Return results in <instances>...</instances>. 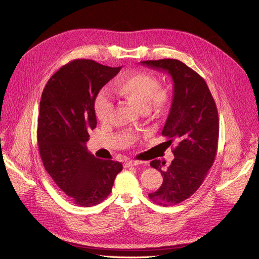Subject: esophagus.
I'll use <instances>...</instances> for the list:
<instances>
[{
  "instance_id": "1",
  "label": "esophagus",
  "mask_w": 259,
  "mask_h": 259,
  "mask_svg": "<svg viewBox=\"0 0 259 259\" xmlns=\"http://www.w3.org/2000/svg\"><path fill=\"white\" fill-rule=\"evenodd\" d=\"M141 164H143V162L140 160H128L125 164V166L126 167H134V166H139Z\"/></svg>"
}]
</instances>
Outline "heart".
Returning <instances> with one entry per match:
<instances>
[{
	"mask_svg": "<svg viewBox=\"0 0 259 259\" xmlns=\"http://www.w3.org/2000/svg\"><path fill=\"white\" fill-rule=\"evenodd\" d=\"M157 80L147 73H132L117 80L116 92L128 102L137 106L142 112L150 109H160L167 104L166 91L158 89ZM113 102L108 93L102 91L94 101V112L102 121H107L113 112Z\"/></svg>",
	"mask_w": 259,
	"mask_h": 259,
	"instance_id": "heart-1",
	"label": "heart"
}]
</instances>
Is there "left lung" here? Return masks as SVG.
I'll return each instance as SVG.
<instances>
[{
	"label": "left lung",
	"mask_w": 259,
	"mask_h": 259,
	"mask_svg": "<svg viewBox=\"0 0 259 259\" xmlns=\"http://www.w3.org/2000/svg\"><path fill=\"white\" fill-rule=\"evenodd\" d=\"M141 63L167 72L173 80L172 105L161 134L170 145L175 141L174 159L168 167L159 159L150 162L164 181L149 193V198L160 206H174L196 192L213 165L219 143V113L205 79L183 62L162 59Z\"/></svg>",
	"instance_id": "1"
}]
</instances>
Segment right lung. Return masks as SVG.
Returning <instances> with one entry per match:
<instances>
[{"instance_id": "obj_1", "label": "right lung", "mask_w": 259, "mask_h": 259, "mask_svg": "<svg viewBox=\"0 0 259 259\" xmlns=\"http://www.w3.org/2000/svg\"><path fill=\"white\" fill-rule=\"evenodd\" d=\"M92 60H74L54 73L43 90L37 144L45 170L68 199L92 207L110 194L122 165L97 158L86 147L97 127L94 101L120 70Z\"/></svg>"}]
</instances>
